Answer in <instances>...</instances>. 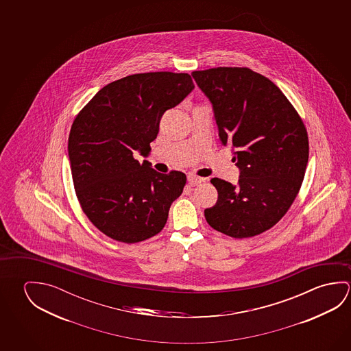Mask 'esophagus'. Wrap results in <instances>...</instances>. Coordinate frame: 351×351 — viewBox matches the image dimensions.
I'll return each mask as SVG.
<instances>
[{
    "instance_id": "34e87169",
    "label": "esophagus",
    "mask_w": 351,
    "mask_h": 351,
    "mask_svg": "<svg viewBox=\"0 0 351 351\" xmlns=\"http://www.w3.org/2000/svg\"><path fill=\"white\" fill-rule=\"evenodd\" d=\"M187 181L191 186H197V184H202L204 181V178H199V176H195L193 173H189L187 175Z\"/></svg>"
}]
</instances>
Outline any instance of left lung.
Listing matches in <instances>:
<instances>
[{
	"label": "left lung",
	"instance_id": "obj_1",
	"mask_svg": "<svg viewBox=\"0 0 351 351\" xmlns=\"http://www.w3.org/2000/svg\"><path fill=\"white\" fill-rule=\"evenodd\" d=\"M212 103L223 145L240 169L237 186L214 178L215 206L204 210L213 229L245 239L259 235L291 207L304 181L308 137L296 110L278 86L246 67L195 71Z\"/></svg>",
	"mask_w": 351,
	"mask_h": 351
}]
</instances>
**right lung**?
Segmentation results:
<instances>
[{
  "mask_svg": "<svg viewBox=\"0 0 351 351\" xmlns=\"http://www.w3.org/2000/svg\"><path fill=\"white\" fill-rule=\"evenodd\" d=\"M193 88L187 73L127 75L101 88L73 121L69 156L75 195L94 226L116 241L160 232L182 193L184 173H158L133 154L148 156L161 116Z\"/></svg>",
  "mask_w": 351,
  "mask_h": 351,
  "instance_id": "right-lung-1",
  "label": "right lung"
}]
</instances>
